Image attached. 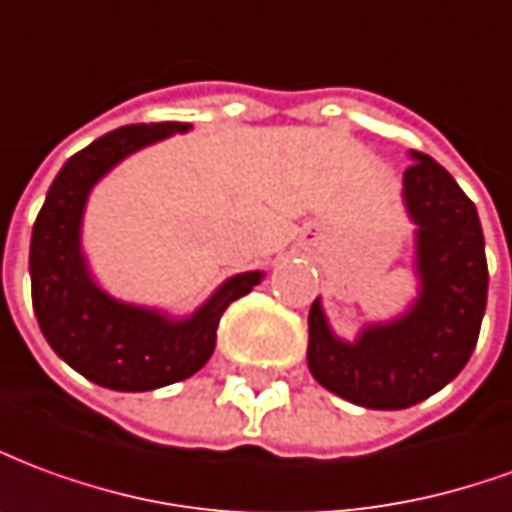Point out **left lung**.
Returning a JSON list of instances; mask_svg holds the SVG:
<instances>
[{"label":"left lung","instance_id":"1","mask_svg":"<svg viewBox=\"0 0 512 512\" xmlns=\"http://www.w3.org/2000/svg\"><path fill=\"white\" fill-rule=\"evenodd\" d=\"M402 204L413 223L416 297L402 314L336 336L317 297L308 311V369L336 397L372 411H402L460 375L488 303V262L477 209L458 181L411 151Z\"/></svg>","mask_w":512,"mask_h":512}]
</instances>
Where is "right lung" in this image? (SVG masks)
<instances>
[{
  "label": "right lung",
  "mask_w": 512,
  "mask_h": 512,
  "mask_svg": "<svg viewBox=\"0 0 512 512\" xmlns=\"http://www.w3.org/2000/svg\"><path fill=\"white\" fill-rule=\"evenodd\" d=\"M190 123L121 126L65 162L32 226V308L46 342L65 364L104 389L151 391L195 375L212 358L220 317L262 284V270L226 278L187 317L112 297L90 273L82 220L93 187L118 162L190 132Z\"/></svg>",
  "instance_id": "right-lung-1"
}]
</instances>
